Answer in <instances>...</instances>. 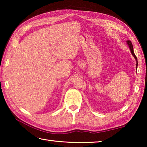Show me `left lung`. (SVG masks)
I'll use <instances>...</instances> for the list:
<instances>
[{
	"label": "left lung",
	"instance_id": "8db88e82",
	"mask_svg": "<svg viewBox=\"0 0 147 147\" xmlns=\"http://www.w3.org/2000/svg\"><path fill=\"white\" fill-rule=\"evenodd\" d=\"M126 42H127V43H128V45L129 48H130V51H131V54H132L134 58H135V59H136V61H137V67H138V59H137V57H136V56L135 55V54H134V53L133 45H132V44H131V42L130 40L126 41Z\"/></svg>",
	"mask_w": 147,
	"mask_h": 147
}]
</instances>
